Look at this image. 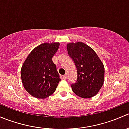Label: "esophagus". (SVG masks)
<instances>
[{"instance_id":"34e87169","label":"esophagus","mask_w":129,"mask_h":129,"mask_svg":"<svg viewBox=\"0 0 129 129\" xmlns=\"http://www.w3.org/2000/svg\"><path fill=\"white\" fill-rule=\"evenodd\" d=\"M62 78H63V80H66V79H67V75H63V76H62Z\"/></svg>"}]
</instances>
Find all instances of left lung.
Returning a JSON list of instances; mask_svg holds the SVG:
<instances>
[{"label": "left lung", "instance_id": "1", "mask_svg": "<svg viewBox=\"0 0 129 129\" xmlns=\"http://www.w3.org/2000/svg\"><path fill=\"white\" fill-rule=\"evenodd\" d=\"M68 55L76 67L77 79L71 84L73 92L82 98L95 95L104 81V66L94 50L83 42L67 45Z\"/></svg>", "mask_w": 129, "mask_h": 129}]
</instances>
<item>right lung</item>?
I'll return each instance as SVG.
<instances>
[{"label": "right lung", "mask_w": 129, "mask_h": 129, "mask_svg": "<svg viewBox=\"0 0 129 129\" xmlns=\"http://www.w3.org/2000/svg\"><path fill=\"white\" fill-rule=\"evenodd\" d=\"M59 43H44L32 50L21 69L25 89L33 97L45 99L52 94L60 81L52 57Z\"/></svg>", "instance_id": "add662e5"}]
</instances>
